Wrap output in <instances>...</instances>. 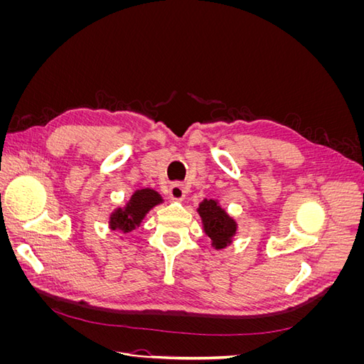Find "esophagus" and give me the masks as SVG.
Returning a JSON list of instances; mask_svg holds the SVG:
<instances>
[{
  "instance_id": "1",
  "label": "esophagus",
  "mask_w": 364,
  "mask_h": 364,
  "mask_svg": "<svg viewBox=\"0 0 364 364\" xmlns=\"http://www.w3.org/2000/svg\"><path fill=\"white\" fill-rule=\"evenodd\" d=\"M168 193H170L171 199L176 200V202L183 200L185 196H186V190H185V186H183L182 183H173V185L170 186Z\"/></svg>"
}]
</instances>
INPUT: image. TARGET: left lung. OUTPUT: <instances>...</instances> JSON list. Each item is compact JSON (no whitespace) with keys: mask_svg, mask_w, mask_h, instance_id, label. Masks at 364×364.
<instances>
[{"mask_svg":"<svg viewBox=\"0 0 364 364\" xmlns=\"http://www.w3.org/2000/svg\"><path fill=\"white\" fill-rule=\"evenodd\" d=\"M197 214L200 215L205 235L211 240V246L215 250H222L232 245L238 223L234 217L226 213V209L217 199H203L197 208Z\"/></svg>","mask_w":364,"mask_h":364,"instance_id":"1","label":"left lung"}]
</instances>
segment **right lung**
I'll list each match as a JSON object with an SVG mask.
<instances>
[{
    "mask_svg": "<svg viewBox=\"0 0 364 364\" xmlns=\"http://www.w3.org/2000/svg\"><path fill=\"white\" fill-rule=\"evenodd\" d=\"M164 202L162 196L151 188L136 190L124 206H118L109 215V228L121 234H130L141 226L150 209ZM123 238V237H121Z\"/></svg>",
    "mask_w": 364,
    "mask_h": 364,
    "instance_id": "obj_1",
    "label": "right lung"
}]
</instances>
